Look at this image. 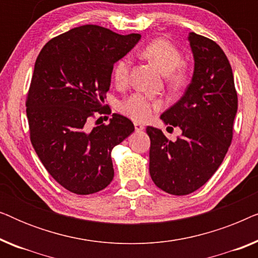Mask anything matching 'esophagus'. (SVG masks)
Here are the masks:
<instances>
[{"instance_id":"esophagus-1","label":"esophagus","mask_w":258,"mask_h":258,"mask_svg":"<svg viewBox=\"0 0 258 258\" xmlns=\"http://www.w3.org/2000/svg\"><path fill=\"white\" fill-rule=\"evenodd\" d=\"M134 125H135L136 132H142V130H144V128H146V126H144L143 124H141V123H139V122L134 123Z\"/></svg>"}]
</instances>
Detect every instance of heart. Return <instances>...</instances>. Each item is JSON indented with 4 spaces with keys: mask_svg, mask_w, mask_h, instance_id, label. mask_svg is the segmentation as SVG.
Segmentation results:
<instances>
[{
    "mask_svg": "<svg viewBox=\"0 0 258 258\" xmlns=\"http://www.w3.org/2000/svg\"><path fill=\"white\" fill-rule=\"evenodd\" d=\"M142 55L157 67L174 87H179L185 82L186 73L182 68V52L179 49L164 38L151 41L143 48ZM132 61L129 57H122L112 67V77L116 86L123 87L128 83ZM163 105L160 98L144 94H134L119 104V111L126 117L136 122H146L153 117L155 112Z\"/></svg>",
    "mask_w": 258,
    "mask_h": 258,
    "instance_id": "heart-1",
    "label": "heart"
}]
</instances>
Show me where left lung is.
Here are the masks:
<instances>
[{"instance_id":"left-lung-1","label":"left lung","mask_w":258,"mask_h":258,"mask_svg":"<svg viewBox=\"0 0 258 258\" xmlns=\"http://www.w3.org/2000/svg\"><path fill=\"white\" fill-rule=\"evenodd\" d=\"M188 40L195 61L191 82L181 100L161 115L165 124L181 129V136L172 142L162 130L147 126L151 179L176 196L194 192L216 172L230 147L237 112L234 75L224 51L195 33Z\"/></svg>"}]
</instances>
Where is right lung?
<instances>
[{
	"label": "right lung",
	"instance_id": "right-lung-1",
	"mask_svg": "<svg viewBox=\"0 0 258 258\" xmlns=\"http://www.w3.org/2000/svg\"><path fill=\"white\" fill-rule=\"evenodd\" d=\"M140 38L86 24L51 38L35 62L26 102L31 144L52 178L77 195L110 184L112 148L135 130L119 114L93 129L87 123L111 112L103 102L112 67Z\"/></svg>",
	"mask_w": 258,
	"mask_h": 258
}]
</instances>
